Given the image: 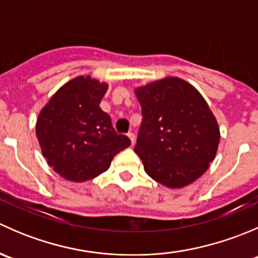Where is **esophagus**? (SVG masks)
<instances>
[{
	"label": "esophagus",
	"mask_w": 258,
	"mask_h": 258,
	"mask_svg": "<svg viewBox=\"0 0 258 258\" xmlns=\"http://www.w3.org/2000/svg\"><path fill=\"white\" fill-rule=\"evenodd\" d=\"M127 136H128V139L131 140V144L135 145V135L132 134V132H128V134H127Z\"/></svg>",
	"instance_id": "1"
}]
</instances>
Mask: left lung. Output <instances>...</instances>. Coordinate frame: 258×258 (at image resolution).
I'll return each mask as SVG.
<instances>
[{
	"label": "left lung",
	"instance_id": "1",
	"mask_svg": "<svg viewBox=\"0 0 258 258\" xmlns=\"http://www.w3.org/2000/svg\"><path fill=\"white\" fill-rule=\"evenodd\" d=\"M142 108L135 152L151 178L182 188L215 160L221 134L204 96L187 81L165 77L135 88Z\"/></svg>",
	"mask_w": 258,
	"mask_h": 258
}]
</instances>
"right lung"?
<instances>
[{"mask_svg":"<svg viewBox=\"0 0 258 258\" xmlns=\"http://www.w3.org/2000/svg\"><path fill=\"white\" fill-rule=\"evenodd\" d=\"M107 82L77 76L62 85L40 111L36 136L49 167L72 182L93 179L110 168L113 157L131 145L117 135L100 102Z\"/></svg>","mask_w":258,"mask_h":258,"instance_id":"1","label":"right lung"}]
</instances>
